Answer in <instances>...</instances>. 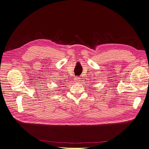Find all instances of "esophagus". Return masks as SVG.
I'll return each mask as SVG.
<instances>
[{
    "label": "esophagus",
    "instance_id": "obj_1",
    "mask_svg": "<svg viewBox=\"0 0 149 149\" xmlns=\"http://www.w3.org/2000/svg\"><path fill=\"white\" fill-rule=\"evenodd\" d=\"M75 81L77 83H80V82H81V79H80V77H76L75 79Z\"/></svg>",
    "mask_w": 149,
    "mask_h": 149
}]
</instances>
